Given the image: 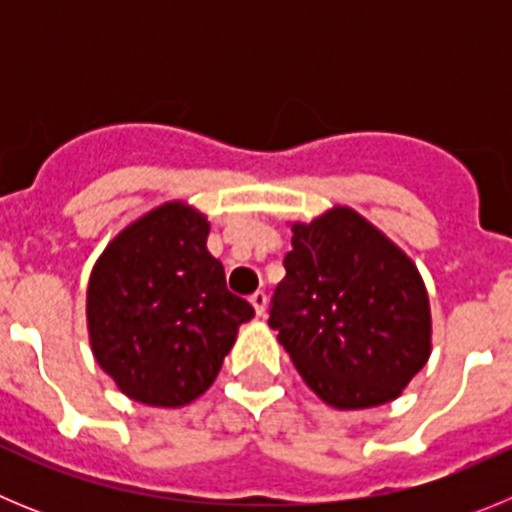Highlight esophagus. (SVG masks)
I'll use <instances>...</instances> for the list:
<instances>
[{"mask_svg": "<svg viewBox=\"0 0 512 512\" xmlns=\"http://www.w3.org/2000/svg\"><path fill=\"white\" fill-rule=\"evenodd\" d=\"M248 300H251L256 315H264V312H266V292H264V289H256V292H253Z\"/></svg>", "mask_w": 512, "mask_h": 512, "instance_id": "esophagus-1", "label": "esophagus"}]
</instances>
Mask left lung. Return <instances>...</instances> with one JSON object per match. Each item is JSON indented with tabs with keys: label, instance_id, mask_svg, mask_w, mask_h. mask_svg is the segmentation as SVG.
<instances>
[{
	"label": "left lung",
	"instance_id": "8db88e82",
	"mask_svg": "<svg viewBox=\"0 0 512 512\" xmlns=\"http://www.w3.org/2000/svg\"><path fill=\"white\" fill-rule=\"evenodd\" d=\"M284 269L269 325L307 387L336 410L397 400L433 348L415 261L354 207L333 205L292 223Z\"/></svg>",
	"mask_w": 512,
	"mask_h": 512
}]
</instances>
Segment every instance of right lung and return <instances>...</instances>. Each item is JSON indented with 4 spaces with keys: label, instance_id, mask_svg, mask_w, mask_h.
I'll return each mask as SVG.
<instances>
[{
    "label": "right lung",
    "instance_id": "right-lung-1",
    "mask_svg": "<svg viewBox=\"0 0 512 512\" xmlns=\"http://www.w3.org/2000/svg\"><path fill=\"white\" fill-rule=\"evenodd\" d=\"M207 215L153 207L107 243L87 284L89 346L125 397L184 408L205 395L253 307L207 251Z\"/></svg>",
    "mask_w": 512,
    "mask_h": 512
}]
</instances>
